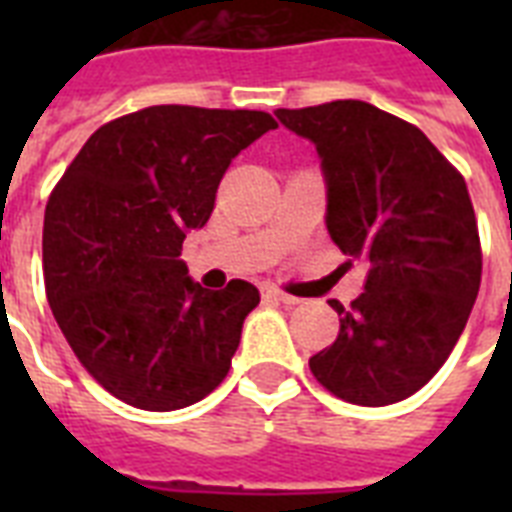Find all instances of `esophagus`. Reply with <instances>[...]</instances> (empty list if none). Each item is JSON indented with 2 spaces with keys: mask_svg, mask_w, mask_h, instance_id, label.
<instances>
[{
  "mask_svg": "<svg viewBox=\"0 0 512 512\" xmlns=\"http://www.w3.org/2000/svg\"><path fill=\"white\" fill-rule=\"evenodd\" d=\"M263 297H271V300H279V303H284V305H295V303H297V297L287 295V292H281V289H276V287H265V289H263Z\"/></svg>",
  "mask_w": 512,
  "mask_h": 512,
  "instance_id": "esophagus-1",
  "label": "esophagus"
}]
</instances>
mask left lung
<instances>
[{
  "label": "left lung",
  "instance_id": "1",
  "mask_svg": "<svg viewBox=\"0 0 512 512\" xmlns=\"http://www.w3.org/2000/svg\"><path fill=\"white\" fill-rule=\"evenodd\" d=\"M316 143L327 177V231L366 265L364 292L342 308L340 335L311 356L313 377L342 401H404L444 366L481 287V239L465 177L414 124L364 100L279 108Z\"/></svg>",
  "mask_w": 512,
  "mask_h": 512
}]
</instances>
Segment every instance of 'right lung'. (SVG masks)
<instances>
[{"label": "right lung", "mask_w": 512, "mask_h": 512, "mask_svg": "<svg viewBox=\"0 0 512 512\" xmlns=\"http://www.w3.org/2000/svg\"><path fill=\"white\" fill-rule=\"evenodd\" d=\"M279 124L265 111L148 106L90 135L44 209L52 316L119 401L183 409L225 380L260 292L204 289L180 260L233 156Z\"/></svg>", "instance_id": "add662e5"}]
</instances>
